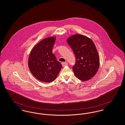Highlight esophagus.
<instances>
[{
    "label": "esophagus",
    "mask_w": 125,
    "mask_h": 125,
    "mask_svg": "<svg viewBox=\"0 0 125 125\" xmlns=\"http://www.w3.org/2000/svg\"><path fill=\"white\" fill-rule=\"evenodd\" d=\"M61 64H62V65L63 66H65V65H68L67 63H66V62H62V63H61Z\"/></svg>",
    "instance_id": "esophagus-1"
}]
</instances>
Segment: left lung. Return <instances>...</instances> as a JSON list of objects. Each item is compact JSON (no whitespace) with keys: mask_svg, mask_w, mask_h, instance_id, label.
I'll return each mask as SVG.
<instances>
[{"mask_svg":"<svg viewBox=\"0 0 125 125\" xmlns=\"http://www.w3.org/2000/svg\"><path fill=\"white\" fill-rule=\"evenodd\" d=\"M67 42L76 57V63L73 67L74 75L80 80H89L96 74L100 66L95 44L90 38L81 34L70 36Z\"/></svg>","mask_w":125,"mask_h":125,"instance_id":"left-lung-1","label":"left lung"}]
</instances>
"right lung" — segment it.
I'll list each match as a JSON object with an SVG mask.
<instances>
[{
  "label": "right lung",
  "mask_w": 125,
  "mask_h": 125,
  "mask_svg": "<svg viewBox=\"0 0 125 125\" xmlns=\"http://www.w3.org/2000/svg\"><path fill=\"white\" fill-rule=\"evenodd\" d=\"M55 37L46 38L35 45L30 53L28 67L36 79L44 82L55 80L62 65L52 52Z\"/></svg>",
  "instance_id": "obj_1"
}]
</instances>
